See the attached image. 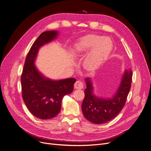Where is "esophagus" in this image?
<instances>
[{"label":"esophagus","mask_w":151,"mask_h":151,"mask_svg":"<svg viewBox=\"0 0 151 151\" xmlns=\"http://www.w3.org/2000/svg\"><path fill=\"white\" fill-rule=\"evenodd\" d=\"M74 88L76 89H78V90H81L83 88V83L80 81H77L75 83H74Z\"/></svg>","instance_id":"34e87169"}]
</instances>
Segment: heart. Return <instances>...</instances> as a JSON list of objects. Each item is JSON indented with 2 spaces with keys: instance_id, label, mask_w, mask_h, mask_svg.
<instances>
[{
  "instance_id": "heart-1",
  "label": "heart",
  "mask_w": 151,
  "mask_h": 151,
  "mask_svg": "<svg viewBox=\"0 0 151 151\" xmlns=\"http://www.w3.org/2000/svg\"><path fill=\"white\" fill-rule=\"evenodd\" d=\"M112 47L113 43L109 38L89 34L80 39L76 43L73 51L76 56L79 57L92 48L85 60L84 67L88 70H93L107 60Z\"/></svg>"
}]
</instances>
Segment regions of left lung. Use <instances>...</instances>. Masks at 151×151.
Masks as SVG:
<instances>
[{
  "label": "left lung",
  "instance_id": "1",
  "mask_svg": "<svg viewBox=\"0 0 151 151\" xmlns=\"http://www.w3.org/2000/svg\"><path fill=\"white\" fill-rule=\"evenodd\" d=\"M85 81L86 88L82 104L83 116L89 121L101 124L116 117L124 107L131 88L132 71L126 70L118 91L111 99H102L95 96L90 78H85Z\"/></svg>",
  "mask_w": 151,
  "mask_h": 151
}]
</instances>
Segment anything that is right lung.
<instances>
[{
  "label": "right lung",
  "instance_id": "right-lung-1",
  "mask_svg": "<svg viewBox=\"0 0 151 151\" xmlns=\"http://www.w3.org/2000/svg\"><path fill=\"white\" fill-rule=\"evenodd\" d=\"M57 35V31H46L40 35L27 55L21 78L24 103L35 117L41 119L57 116L63 97L73 92L76 82L74 78L52 81L42 76L34 65L40 47L55 39Z\"/></svg>",
  "mask_w": 151,
  "mask_h": 151
}]
</instances>
